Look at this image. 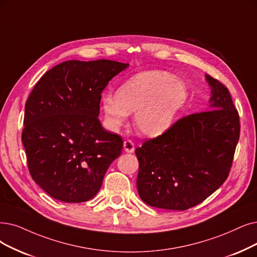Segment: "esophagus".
<instances>
[{"mask_svg":"<svg viewBox=\"0 0 257 257\" xmlns=\"http://www.w3.org/2000/svg\"><path fill=\"white\" fill-rule=\"evenodd\" d=\"M123 149L126 153H133L135 151V145L134 142L131 141V140H125L123 142Z\"/></svg>","mask_w":257,"mask_h":257,"instance_id":"esophagus-1","label":"esophagus"}]
</instances>
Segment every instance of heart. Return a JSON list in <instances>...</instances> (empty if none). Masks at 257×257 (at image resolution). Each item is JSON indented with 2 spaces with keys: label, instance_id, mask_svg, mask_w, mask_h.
<instances>
[{
  "label": "heart",
  "instance_id": "b5f03b06",
  "mask_svg": "<svg viewBox=\"0 0 257 257\" xmlns=\"http://www.w3.org/2000/svg\"><path fill=\"white\" fill-rule=\"evenodd\" d=\"M188 88L182 81L166 71H143L123 83L117 94L102 96L101 107L105 125L117 131L130 112L140 134L157 137L168 132L186 105Z\"/></svg>",
  "mask_w": 257,
  "mask_h": 257
}]
</instances>
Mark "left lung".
<instances>
[{
	"label": "left lung",
	"mask_w": 257,
	"mask_h": 257,
	"mask_svg": "<svg viewBox=\"0 0 257 257\" xmlns=\"http://www.w3.org/2000/svg\"><path fill=\"white\" fill-rule=\"evenodd\" d=\"M209 106L179 119L143 143L137 189L149 206L184 211L202 202L228 178L239 139V116L228 88L206 75Z\"/></svg>",
	"instance_id": "left-lung-1"
}]
</instances>
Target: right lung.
<instances>
[{"instance_id": "obj_1", "label": "right lung", "mask_w": 257, "mask_h": 257, "mask_svg": "<svg viewBox=\"0 0 257 257\" xmlns=\"http://www.w3.org/2000/svg\"><path fill=\"white\" fill-rule=\"evenodd\" d=\"M128 66L111 60H69L49 69L30 93L22 142L29 173L49 196L83 202L96 196L123 147L98 119L101 94Z\"/></svg>"}]
</instances>
